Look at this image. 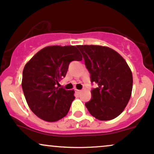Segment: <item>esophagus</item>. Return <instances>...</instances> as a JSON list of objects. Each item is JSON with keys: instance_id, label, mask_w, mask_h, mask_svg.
<instances>
[{"instance_id": "34e87169", "label": "esophagus", "mask_w": 154, "mask_h": 154, "mask_svg": "<svg viewBox=\"0 0 154 154\" xmlns=\"http://www.w3.org/2000/svg\"><path fill=\"white\" fill-rule=\"evenodd\" d=\"M75 92H76L77 93H80V92H82V90H77V89H75Z\"/></svg>"}]
</instances>
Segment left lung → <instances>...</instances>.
<instances>
[{"instance_id": "8db88e82", "label": "left lung", "mask_w": 154, "mask_h": 154, "mask_svg": "<svg viewBox=\"0 0 154 154\" xmlns=\"http://www.w3.org/2000/svg\"><path fill=\"white\" fill-rule=\"evenodd\" d=\"M91 75L97 84L85 103L89 112L99 120H110L120 115L130 100L133 76L129 66L117 51L100 45H77Z\"/></svg>"}]
</instances>
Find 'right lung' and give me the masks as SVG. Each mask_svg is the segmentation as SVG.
Instances as JSON below:
<instances>
[{
    "instance_id": "1",
    "label": "right lung",
    "mask_w": 154,
    "mask_h": 154,
    "mask_svg": "<svg viewBox=\"0 0 154 154\" xmlns=\"http://www.w3.org/2000/svg\"><path fill=\"white\" fill-rule=\"evenodd\" d=\"M74 60H82L75 46L52 45L38 51L25 65L22 88L26 102L45 121H58L68 113L75 92L57 84L65 77L69 64Z\"/></svg>"
}]
</instances>
